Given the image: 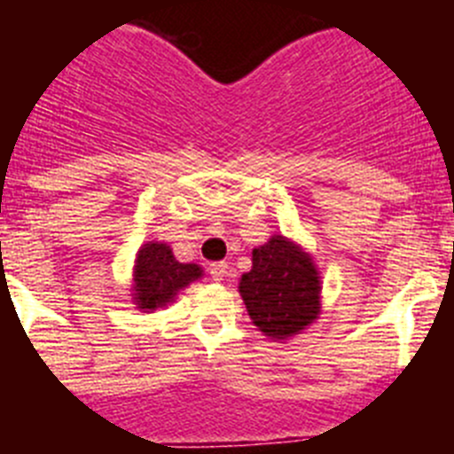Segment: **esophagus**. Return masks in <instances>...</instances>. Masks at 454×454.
Instances as JSON below:
<instances>
[{"mask_svg":"<svg viewBox=\"0 0 454 454\" xmlns=\"http://www.w3.org/2000/svg\"><path fill=\"white\" fill-rule=\"evenodd\" d=\"M208 272H211V277H214L215 282H223L224 277L230 275V266H227L224 262H215L208 266Z\"/></svg>","mask_w":454,"mask_h":454,"instance_id":"esophagus-1","label":"esophagus"}]
</instances>
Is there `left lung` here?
I'll return each instance as SVG.
<instances>
[{"instance_id":"1","label":"left lung","mask_w":454,"mask_h":454,"mask_svg":"<svg viewBox=\"0 0 454 454\" xmlns=\"http://www.w3.org/2000/svg\"><path fill=\"white\" fill-rule=\"evenodd\" d=\"M239 291L252 323L270 339L300 334L320 314L314 259L286 236L275 234L252 250V270L240 277Z\"/></svg>"}]
</instances>
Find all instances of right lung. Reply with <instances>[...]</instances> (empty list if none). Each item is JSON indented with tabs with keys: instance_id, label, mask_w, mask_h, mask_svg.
I'll use <instances>...</instances> for the list:
<instances>
[{
	"instance_id": "right-lung-1",
	"label": "right lung",
	"mask_w": 454,
	"mask_h": 454,
	"mask_svg": "<svg viewBox=\"0 0 454 454\" xmlns=\"http://www.w3.org/2000/svg\"><path fill=\"white\" fill-rule=\"evenodd\" d=\"M202 277L198 263H179L166 243H145L136 254L134 302L140 311H154L175 300L182 288Z\"/></svg>"
}]
</instances>
